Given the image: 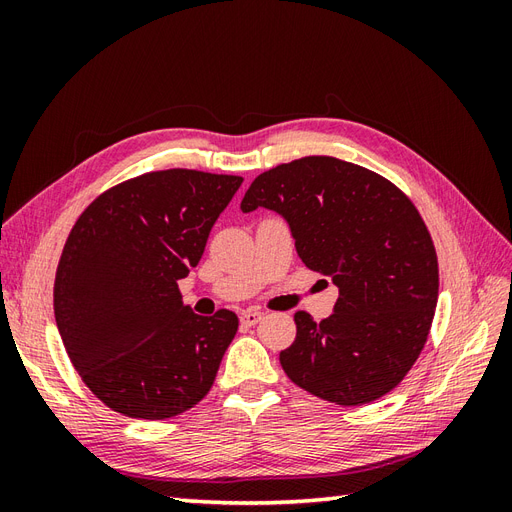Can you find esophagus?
<instances>
[{
  "mask_svg": "<svg viewBox=\"0 0 512 512\" xmlns=\"http://www.w3.org/2000/svg\"><path fill=\"white\" fill-rule=\"evenodd\" d=\"M262 312H258V309H247V312L241 314V322L247 324V327H254V324H258L262 320Z\"/></svg>",
  "mask_w": 512,
  "mask_h": 512,
  "instance_id": "34e87169",
  "label": "esophagus"
}]
</instances>
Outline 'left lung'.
Returning <instances> with one entry per match:
<instances>
[{
  "label": "left lung",
  "instance_id": "1",
  "mask_svg": "<svg viewBox=\"0 0 512 512\" xmlns=\"http://www.w3.org/2000/svg\"><path fill=\"white\" fill-rule=\"evenodd\" d=\"M282 215L307 269L339 288L320 322L297 312L280 352L286 376L339 406L369 404L404 380L438 303V258L410 198L371 170L309 156L258 175L241 211Z\"/></svg>",
  "mask_w": 512,
  "mask_h": 512
}]
</instances>
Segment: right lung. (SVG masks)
Returning a JSON list of instances; mask_svg holds the SVG:
<instances>
[{"instance_id":"add662e5","label":"right lung","mask_w":512,"mask_h":512,"mask_svg":"<svg viewBox=\"0 0 512 512\" xmlns=\"http://www.w3.org/2000/svg\"><path fill=\"white\" fill-rule=\"evenodd\" d=\"M243 183L235 175L158 170L98 196L55 277V320L74 369L108 408L162 421L196 406L237 333V316H198L177 282Z\"/></svg>"}]
</instances>
